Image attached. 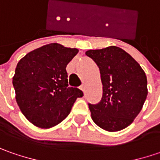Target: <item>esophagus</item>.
I'll return each mask as SVG.
<instances>
[{"mask_svg": "<svg viewBox=\"0 0 160 160\" xmlns=\"http://www.w3.org/2000/svg\"><path fill=\"white\" fill-rule=\"evenodd\" d=\"M80 88H81V90H82V91H83V92H85V85H84V84H82V85H81V87H80Z\"/></svg>", "mask_w": 160, "mask_h": 160, "instance_id": "1", "label": "esophagus"}]
</instances>
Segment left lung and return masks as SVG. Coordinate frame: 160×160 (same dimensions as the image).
<instances>
[{"label":"left lung","instance_id":"8db88e82","mask_svg":"<svg viewBox=\"0 0 160 160\" xmlns=\"http://www.w3.org/2000/svg\"><path fill=\"white\" fill-rule=\"evenodd\" d=\"M85 54L100 68L103 91L101 102L89 103L92 118L106 131H120L132 124L144 104L148 94L144 71L119 47L89 50Z\"/></svg>","mask_w":160,"mask_h":160}]
</instances>
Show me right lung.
Segmentation results:
<instances>
[{
    "instance_id": "right-lung-1",
    "label": "right lung",
    "mask_w": 160,
    "mask_h": 160,
    "mask_svg": "<svg viewBox=\"0 0 160 160\" xmlns=\"http://www.w3.org/2000/svg\"><path fill=\"white\" fill-rule=\"evenodd\" d=\"M78 52L76 48L50 43L28 53L17 65L12 83L16 101L23 115L41 128L57 126L68 116L83 93L69 87L68 64Z\"/></svg>"
}]
</instances>
